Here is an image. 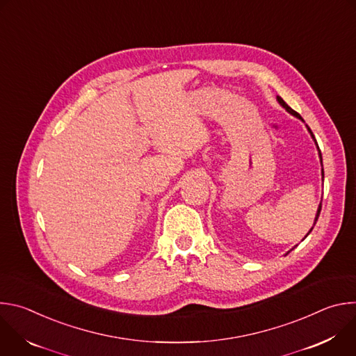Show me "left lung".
Instances as JSON below:
<instances>
[{
    "label": "left lung",
    "mask_w": 356,
    "mask_h": 356,
    "mask_svg": "<svg viewBox=\"0 0 356 356\" xmlns=\"http://www.w3.org/2000/svg\"><path fill=\"white\" fill-rule=\"evenodd\" d=\"M277 101H279V103H280V104H282V106H283V107H284V108H286V110H287V111H289L290 114H293V115L298 117L300 120H302V118L300 117V114H297V113H296V111H294L293 108H290V107H289V106H287V104L284 103V99H283L282 97H277ZM307 128H309V127H307ZM309 131H310L312 136L314 138V135H313V132H312V129H310V128H309ZM316 143H317V142H316ZM317 147H318V146H317ZM318 150H320V147H318ZM320 159H321V163H323V158H321V152H320ZM323 177H324V169H323ZM320 213H321V202H320V207H318V211H317V216H316V221H314V225H316V222H317V220H318V217H320ZM313 228H314V227H313ZM313 228L310 229V232L313 231ZM310 232H309V234H310ZM309 234H307V235H309ZM307 235H306V236H307Z\"/></svg>",
    "instance_id": "8db88e82"
}]
</instances>
